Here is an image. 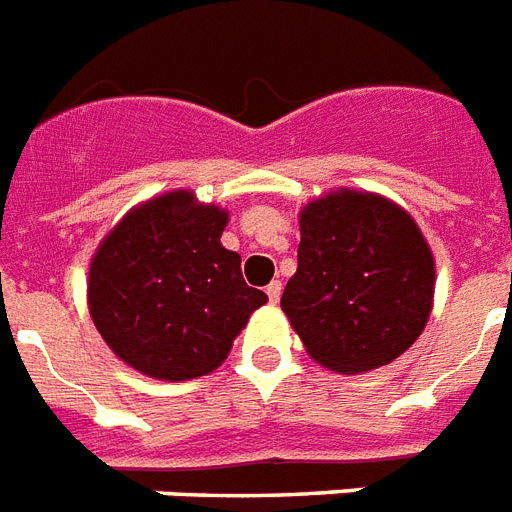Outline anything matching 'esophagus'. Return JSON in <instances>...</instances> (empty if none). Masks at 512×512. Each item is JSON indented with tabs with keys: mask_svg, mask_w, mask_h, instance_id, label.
I'll return each mask as SVG.
<instances>
[{
	"mask_svg": "<svg viewBox=\"0 0 512 512\" xmlns=\"http://www.w3.org/2000/svg\"><path fill=\"white\" fill-rule=\"evenodd\" d=\"M265 295H268V300H271V303H279V297H281V281H271V284L265 287Z\"/></svg>",
	"mask_w": 512,
	"mask_h": 512,
	"instance_id": "1",
	"label": "esophagus"
}]
</instances>
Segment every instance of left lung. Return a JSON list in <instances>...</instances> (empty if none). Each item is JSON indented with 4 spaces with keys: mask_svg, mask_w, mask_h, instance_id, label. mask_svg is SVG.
<instances>
[{
    "mask_svg": "<svg viewBox=\"0 0 512 512\" xmlns=\"http://www.w3.org/2000/svg\"><path fill=\"white\" fill-rule=\"evenodd\" d=\"M436 268L393 201L337 191L300 212L297 273L281 308L319 364L358 374L390 364L428 324Z\"/></svg>",
    "mask_w": 512,
    "mask_h": 512,
    "instance_id": "obj_1",
    "label": "left lung"
}]
</instances>
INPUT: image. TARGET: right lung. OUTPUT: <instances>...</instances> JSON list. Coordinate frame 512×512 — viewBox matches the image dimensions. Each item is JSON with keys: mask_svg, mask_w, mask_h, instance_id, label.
<instances>
[{"mask_svg": "<svg viewBox=\"0 0 512 512\" xmlns=\"http://www.w3.org/2000/svg\"><path fill=\"white\" fill-rule=\"evenodd\" d=\"M220 207L191 191L132 209L90 265V316L132 369L156 380H193L228 356L268 295L247 287L241 257L220 244Z\"/></svg>", "mask_w": 512, "mask_h": 512, "instance_id": "obj_1", "label": "right lung"}]
</instances>
